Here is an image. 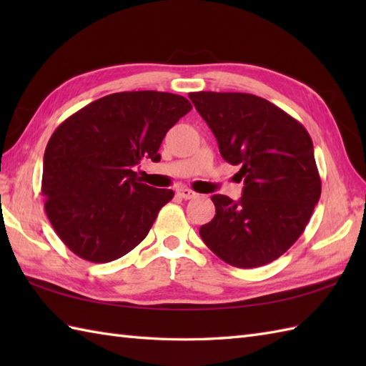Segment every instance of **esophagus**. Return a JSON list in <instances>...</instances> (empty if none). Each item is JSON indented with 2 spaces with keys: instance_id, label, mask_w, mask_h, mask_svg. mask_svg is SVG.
<instances>
[{
  "instance_id": "esophagus-1",
  "label": "esophagus",
  "mask_w": 366,
  "mask_h": 366,
  "mask_svg": "<svg viewBox=\"0 0 366 366\" xmlns=\"http://www.w3.org/2000/svg\"><path fill=\"white\" fill-rule=\"evenodd\" d=\"M177 195L184 198V199H193L198 197L197 192H193L192 189H187V187H182V189H177Z\"/></svg>"
}]
</instances>
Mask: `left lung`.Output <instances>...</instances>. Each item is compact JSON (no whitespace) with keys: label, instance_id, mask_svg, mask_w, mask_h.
<instances>
[{"label":"left lung","instance_id":"8db88e82","mask_svg":"<svg viewBox=\"0 0 366 366\" xmlns=\"http://www.w3.org/2000/svg\"><path fill=\"white\" fill-rule=\"evenodd\" d=\"M222 157L239 165V201L214 195L215 217L199 228L224 262L259 267L297 240L321 197V177L307 129L269 100L247 92H190Z\"/></svg>","mask_w":366,"mask_h":366}]
</instances>
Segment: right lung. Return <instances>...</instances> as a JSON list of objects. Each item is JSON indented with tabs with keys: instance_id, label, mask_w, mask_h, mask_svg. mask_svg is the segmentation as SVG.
Here are the masks:
<instances>
[{
	"instance_id": "obj_1",
	"label": "right lung",
	"mask_w": 366,
	"mask_h": 366,
	"mask_svg": "<svg viewBox=\"0 0 366 366\" xmlns=\"http://www.w3.org/2000/svg\"><path fill=\"white\" fill-rule=\"evenodd\" d=\"M192 110L182 96L126 91L61 122L45 147V212L69 250L91 262L127 254L147 236L173 190L142 182L134 167L160 160L167 132Z\"/></svg>"
}]
</instances>
